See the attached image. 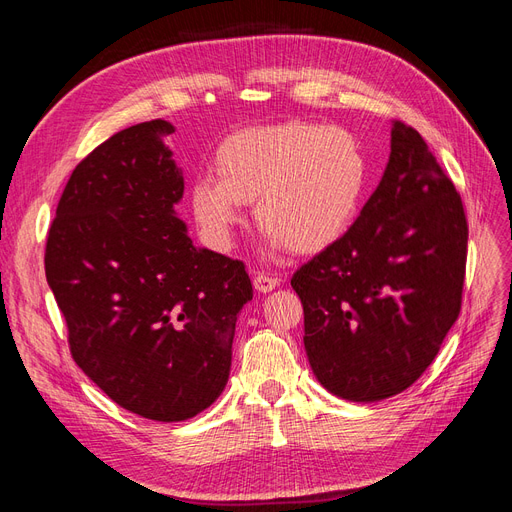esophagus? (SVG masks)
I'll list each match as a JSON object with an SVG mask.
<instances>
[{"label":"esophagus","instance_id":"esophagus-1","mask_svg":"<svg viewBox=\"0 0 512 512\" xmlns=\"http://www.w3.org/2000/svg\"><path fill=\"white\" fill-rule=\"evenodd\" d=\"M277 286H280V280H277V277H269V275H265V273H256V275H254V288H256L258 292H262V294H267V292L275 290Z\"/></svg>","mask_w":512,"mask_h":512}]
</instances>
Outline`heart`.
<instances>
[{"instance_id": "b5f03b06", "label": "heart", "mask_w": 512, "mask_h": 512, "mask_svg": "<svg viewBox=\"0 0 512 512\" xmlns=\"http://www.w3.org/2000/svg\"><path fill=\"white\" fill-rule=\"evenodd\" d=\"M218 179L190 183L188 205L200 237L228 250L243 205L265 228L267 250L316 254L342 239L361 209L367 158L356 136L339 126L282 121L245 128L220 143L213 156Z\"/></svg>"}]
</instances>
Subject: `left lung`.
<instances>
[{
    "label": "left lung",
    "instance_id": "8db88e82",
    "mask_svg": "<svg viewBox=\"0 0 512 512\" xmlns=\"http://www.w3.org/2000/svg\"><path fill=\"white\" fill-rule=\"evenodd\" d=\"M466 252L453 181L423 136L395 121L389 164L359 218L290 280L324 389L371 404L421 378L459 316Z\"/></svg>",
    "mask_w": 512,
    "mask_h": 512
}]
</instances>
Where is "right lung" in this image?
Returning a JSON list of instances; mask_svg holds the SVG:
<instances>
[{
    "label": "right lung",
    "instance_id": "obj_1",
    "mask_svg": "<svg viewBox=\"0 0 512 512\" xmlns=\"http://www.w3.org/2000/svg\"><path fill=\"white\" fill-rule=\"evenodd\" d=\"M153 119L113 134L74 168L46 241L44 269L76 365L115 404L188 421L224 391L243 262L196 247L177 205L183 170Z\"/></svg>",
    "mask_w": 512,
    "mask_h": 512
}]
</instances>
